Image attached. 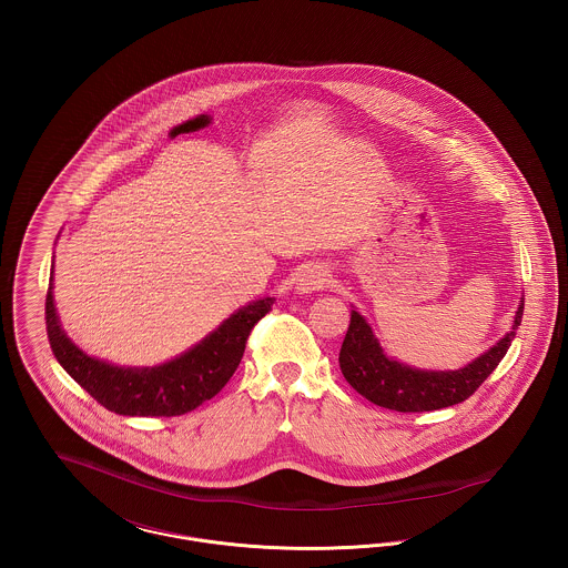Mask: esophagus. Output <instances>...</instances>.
Segmentation results:
<instances>
[{"label": "esophagus", "mask_w": 568, "mask_h": 568, "mask_svg": "<svg viewBox=\"0 0 568 568\" xmlns=\"http://www.w3.org/2000/svg\"><path fill=\"white\" fill-rule=\"evenodd\" d=\"M327 281H329V272L322 268V266H311V268H306V271L300 274L296 292L302 294V296L320 292V290H324L325 285H327Z\"/></svg>", "instance_id": "esophagus-1"}]
</instances>
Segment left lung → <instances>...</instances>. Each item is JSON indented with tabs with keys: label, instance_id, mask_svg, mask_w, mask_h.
Segmentation results:
<instances>
[{
	"label": "left lung",
	"instance_id": "1",
	"mask_svg": "<svg viewBox=\"0 0 568 568\" xmlns=\"http://www.w3.org/2000/svg\"><path fill=\"white\" fill-rule=\"evenodd\" d=\"M521 315L524 297H519L511 329L487 352L458 371H424L387 355L366 317L353 306L352 324L343 341L338 364L353 389L383 408L419 413L458 405L475 394L507 355Z\"/></svg>",
	"mask_w": 568,
	"mask_h": 568
}]
</instances>
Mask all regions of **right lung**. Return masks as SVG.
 Listing matches in <instances>:
<instances>
[{
    "label": "right lung",
    "mask_w": 568,
    "mask_h": 568,
    "mask_svg": "<svg viewBox=\"0 0 568 568\" xmlns=\"http://www.w3.org/2000/svg\"><path fill=\"white\" fill-rule=\"evenodd\" d=\"M274 297L253 300L234 311L206 338L158 366H119L93 357L61 327L53 297V271L47 294L49 343L63 371L98 403L119 415L172 417L211 400L243 359L251 327L271 313Z\"/></svg>",
    "instance_id": "1"
}]
</instances>
